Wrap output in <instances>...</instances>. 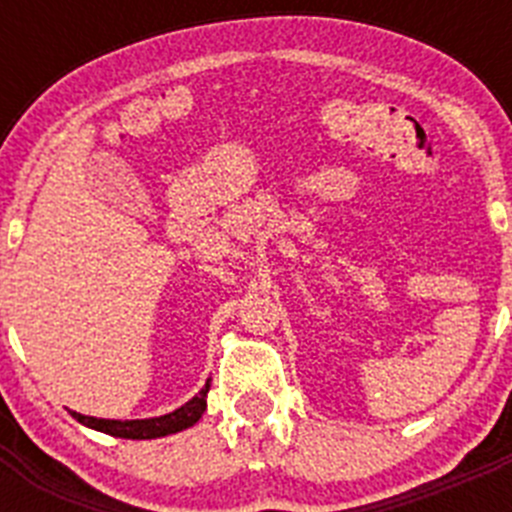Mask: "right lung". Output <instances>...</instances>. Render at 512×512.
<instances>
[{
	"label": "right lung",
	"instance_id": "1",
	"mask_svg": "<svg viewBox=\"0 0 512 512\" xmlns=\"http://www.w3.org/2000/svg\"><path fill=\"white\" fill-rule=\"evenodd\" d=\"M207 390H210V384H205V390L200 392L197 397L182 405L179 410L169 415H161V418H148V420H102V418H89V415L81 413H71L79 423L89 425L94 431L110 433V436L117 438H161L169 436V433H179L189 425H194L197 420L202 418L207 408Z\"/></svg>",
	"mask_w": 512,
	"mask_h": 512
}]
</instances>
